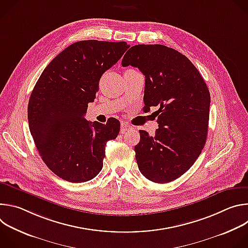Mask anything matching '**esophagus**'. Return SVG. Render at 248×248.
I'll return each mask as SVG.
<instances>
[{
	"instance_id": "obj_1",
	"label": "esophagus",
	"mask_w": 248,
	"mask_h": 248,
	"mask_svg": "<svg viewBox=\"0 0 248 248\" xmlns=\"http://www.w3.org/2000/svg\"><path fill=\"white\" fill-rule=\"evenodd\" d=\"M129 129H131V126H130L128 124H126V123H122V124H121V132H122V133H124L125 131H127V130H129Z\"/></svg>"
}]
</instances>
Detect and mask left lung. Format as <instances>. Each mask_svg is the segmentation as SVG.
<instances>
[{"instance_id": "8db88e82", "label": "left lung", "mask_w": 248, "mask_h": 248, "mask_svg": "<svg viewBox=\"0 0 248 248\" xmlns=\"http://www.w3.org/2000/svg\"><path fill=\"white\" fill-rule=\"evenodd\" d=\"M123 66L139 68L145 77L144 111L156 107L155 135L139 130L134 147L140 172L166 184L187 171L205 146L210 92L198 69L183 54L164 45H135Z\"/></svg>"}]
</instances>
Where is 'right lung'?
Listing matches in <instances>:
<instances>
[{"label":"right lung","instance_id":"1","mask_svg":"<svg viewBox=\"0 0 248 248\" xmlns=\"http://www.w3.org/2000/svg\"><path fill=\"white\" fill-rule=\"evenodd\" d=\"M129 48L126 42L78 41L43 70L28 102V124L39 155L59 178L88 182L101 171L107 141L117 138L120 122H88L84 115L99 80Z\"/></svg>","mask_w":248,"mask_h":248}]
</instances>
